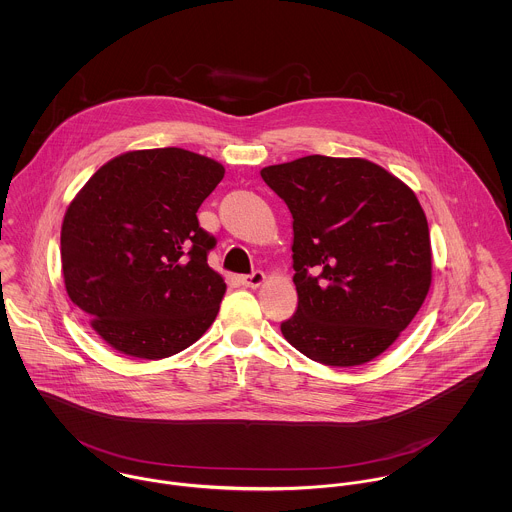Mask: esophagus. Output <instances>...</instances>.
Here are the masks:
<instances>
[{
    "label": "esophagus",
    "mask_w": 512,
    "mask_h": 512,
    "mask_svg": "<svg viewBox=\"0 0 512 512\" xmlns=\"http://www.w3.org/2000/svg\"><path fill=\"white\" fill-rule=\"evenodd\" d=\"M264 280H266V276H264V272H262V270H256V272L246 274V276H242V278H240L242 286H246V288H258Z\"/></svg>",
    "instance_id": "obj_1"
}]
</instances>
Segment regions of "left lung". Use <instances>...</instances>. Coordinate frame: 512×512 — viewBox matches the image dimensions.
Returning <instances> with one entry per match:
<instances>
[{
	"label": "left lung",
	"mask_w": 512,
	"mask_h": 512,
	"mask_svg": "<svg viewBox=\"0 0 512 512\" xmlns=\"http://www.w3.org/2000/svg\"><path fill=\"white\" fill-rule=\"evenodd\" d=\"M288 205L297 307L288 343L327 366L384 353L432 284L426 215L410 187L359 157L307 155L260 171Z\"/></svg>",
	"instance_id": "8db88e82"
}]
</instances>
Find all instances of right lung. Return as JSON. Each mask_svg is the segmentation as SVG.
<instances>
[{"label": "right lung", "mask_w": 512, "mask_h": 512, "mask_svg": "<svg viewBox=\"0 0 512 512\" xmlns=\"http://www.w3.org/2000/svg\"><path fill=\"white\" fill-rule=\"evenodd\" d=\"M224 167L179 147L130 151L102 165L61 230L67 293L116 351L165 359L215 321L226 290L207 256L217 238L197 211Z\"/></svg>", "instance_id": "1"}]
</instances>
